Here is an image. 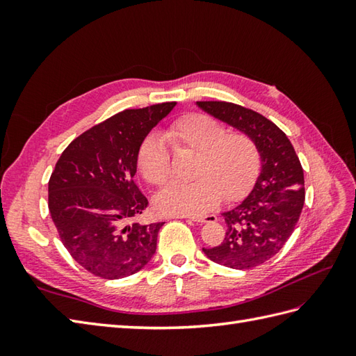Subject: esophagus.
Masks as SVG:
<instances>
[{
	"label": "esophagus",
	"mask_w": 356,
	"mask_h": 356,
	"mask_svg": "<svg viewBox=\"0 0 356 356\" xmlns=\"http://www.w3.org/2000/svg\"><path fill=\"white\" fill-rule=\"evenodd\" d=\"M188 220H193L195 223H209V222H216L217 217L214 214H207V216H193V217H186Z\"/></svg>",
	"instance_id": "34e87169"
}]
</instances>
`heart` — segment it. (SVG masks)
<instances>
[{
  "instance_id": "heart-1",
  "label": "heart",
  "mask_w": 356,
  "mask_h": 356,
  "mask_svg": "<svg viewBox=\"0 0 356 356\" xmlns=\"http://www.w3.org/2000/svg\"><path fill=\"white\" fill-rule=\"evenodd\" d=\"M163 139L176 151H191L195 159L191 184H172L156 195L154 205L163 216H200L220 199L236 200L252 185L260 156L245 133H226L214 118L193 113L166 127ZM138 166L145 182L154 186L170 179V153L163 140L151 134L142 142Z\"/></svg>"
}]
</instances>
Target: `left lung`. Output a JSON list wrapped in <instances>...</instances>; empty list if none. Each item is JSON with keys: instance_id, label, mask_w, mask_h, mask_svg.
<instances>
[{"instance_id": "1", "label": "left lung", "mask_w": 356, "mask_h": 356, "mask_svg": "<svg viewBox=\"0 0 356 356\" xmlns=\"http://www.w3.org/2000/svg\"><path fill=\"white\" fill-rule=\"evenodd\" d=\"M208 115L252 139L260 174L251 193L223 213L222 245L203 248L209 260L232 269H252L272 259L292 236L305 205V174L291 140L260 113L222 101L195 102Z\"/></svg>"}]
</instances>
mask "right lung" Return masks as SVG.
I'll use <instances>...</instances> for the list:
<instances>
[{"label": "right lung", "mask_w": 356, "mask_h": 356, "mask_svg": "<svg viewBox=\"0 0 356 356\" xmlns=\"http://www.w3.org/2000/svg\"><path fill=\"white\" fill-rule=\"evenodd\" d=\"M174 107L118 113L74 139L51 172V220L74 261L97 277L133 275L153 259L165 222L130 223L148 207L133 177L143 139Z\"/></svg>", "instance_id": "1"}]
</instances>
